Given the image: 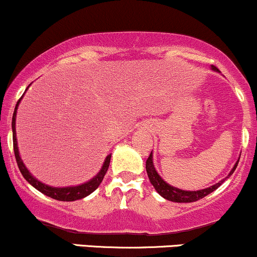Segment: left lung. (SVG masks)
I'll return each instance as SVG.
<instances>
[{
	"instance_id": "obj_1",
	"label": "left lung",
	"mask_w": 257,
	"mask_h": 257,
	"mask_svg": "<svg viewBox=\"0 0 257 257\" xmlns=\"http://www.w3.org/2000/svg\"><path fill=\"white\" fill-rule=\"evenodd\" d=\"M212 69L214 70V72H219L218 68L214 66H212ZM238 162H239V160H237V163L234 164V166L230 171L228 176H231L233 174V171L236 170L237 165H238ZM146 171H147L148 178H150L151 183H152L154 189L158 191L159 195H162L164 199L172 201V202H194V201L202 199V197H205L208 195V194H211L212 191L218 189V188L220 187L222 183H224L225 179L228 178V177H226L225 179H221L219 183L212 185V187L206 188V189H201V190H196V191H188V190L178 189V188L172 187V185L166 183V182L164 181L162 177H160L158 172L156 171V168H154V164H153L152 152H151L150 157H148V159L146 160Z\"/></svg>"
}]
</instances>
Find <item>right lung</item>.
<instances>
[{
    "instance_id": "obj_1",
    "label": "right lung",
    "mask_w": 257,
    "mask_h": 257,
    "mask_svg": "<svg viewBox=\"0 0 257 257\" xmlns=\"http://www.w3.org/2000/svg\"><path fill=\"white\" fill-rule=\"evenodd\" d=\"M29 88V87H27ZM26 88V89H27ZM23 98V97H21ZM21 98L18 100L17 105H15V110L13 113V118H12V131H13V147H14V154H15V159H17L18 166H19V170L21 172V175L24 176V178L26 179L29 183L35 187L37 190H39L40 193H43L44 195L51 197V199L58 200V201H75V200H80L89 195L91 193L97 189L99 187V184L101 183L103 181L105 174H106L107 169H109L110 165V159H111V154L106 157L104 160L103 166H101L100 171L98 172L97 176H94L93 178L89 179L88 182L86 183L80 184V185H75V187H64V188H55V187H50V185H46L42 182L38 181L36 177H33L31 175V172L26 169L25 164L23 160H21V157L19 154V148H18V142H17V132H15V118H17V110L18 106H19V103L21 100Z\"/></svg>"
}]
</instances>
